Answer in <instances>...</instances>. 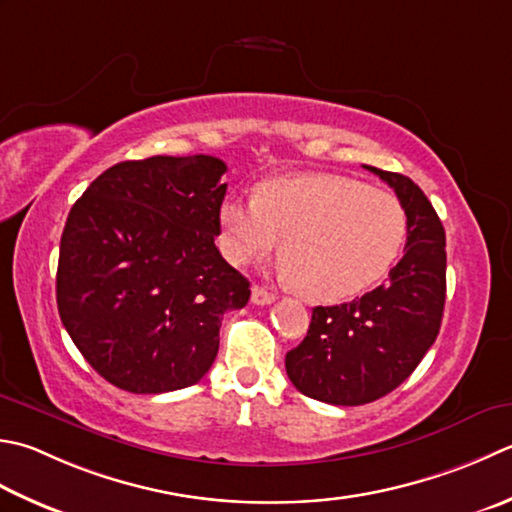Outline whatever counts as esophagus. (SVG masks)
<instances>
[{
	"label": "esophagus",
	"instance_id": "obj_1",
	"mask_svg": "<svg viewBox=\"0 0 512 512\" xmlns=\"http://www.w3.org/2000/svg\"><path fill=\"white\" fill-rule=\"evenodd\" d=\"M275 299H277V295L268 293L264 286H253V293H250V302L257 306H268V304H273Z\"/></svg>",
	"mask_w": 512,
	"mask_h": 512
}]
</instances>
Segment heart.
Returning <instances> with one entry per match:
<instances>
[{
    "label": "heart",
    "mask_w": 512,
    "mask_h": 512,
    "mask_svg": "<svg viewBox=\"0 0 512 512\" xmlns=\"http://www.w3.org/2000/svg\"><path fill=\"white\" fill-rule=\"evenodd\" d=\"M224 255L248 264L279 246L282 273L317 302H339L382 279L406 242V213L384 190L335 175L279 177L219 206Z\"/></svg>",
    "instance_id": "b5f03b06"
}]
</instances>
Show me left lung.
<instances>
[{
  "label": "left lung",
  "instance_id": "obj_1",
  "mask_svg": "<svg viewBox=\"0 0 512 512\" xmlns=\"http://www.w3.org/2000/svg\"><path fill=\"white\" fill-rule=\"evenodd\" d=\"M366 168L404 208V257L388 284L348 304L315 306L304 342L286 353L299 393L335 406L375 402L408 379L435 344L446 302V233L433 204L413 179Z\"/></svg>",
  "mask_w": 512,
  "mask_h": 512
}]
</instances>
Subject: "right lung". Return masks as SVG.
I'll list each match as a JSON object with an SVG mask.
<instances>
[{
    "label": "right lung",
    "instance_id": "add662e5",
    "mask_svg": "<svg viewBox=\"0 0 512 512\" xmlns=\"http://www.w3.org/2000/svg\"><path fill=\"white\" fill-rule=\"evenodd\" d=\"M226 164L155 155L104 170L70 208L57 308L79 353L137 395L197 384L250 284L215 246Z\"/></svg>",
    "mask_w": 512,
    "mask_h": 512
}]
</instances>
